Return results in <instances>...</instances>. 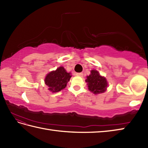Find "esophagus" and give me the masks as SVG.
<instances>
[{
    "instance_id": "34e87169",
    "label": "esophagus",
    "mask_w": 148,
    "mask_h": 148,
    "mask_svg": "<svg viewBox=\"0 0 148 148\" xmlns=\"http://www.w3.org/2000/svg\"><path fill=\"white\" fill-rule=\"evenodd\" d=\"M76 75L77 76L83 77V72H79V73H76Z\"/></svg>"
}]
</instances>
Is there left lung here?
<instances>
[{
    "label": "left lung",
    "instance_id": "8db88e82",
    "mask_svg": "<svg viewBox=\"0 0 148 148\" xmlns=\"http://www.w3.org/2000/svg\"><path fill=\"white\" fill-rule=\"evenodd\" d=\"M88 90L94 94H99L105 92L108 86L106 77L100 76L96 70L91 71V74L86 77L85 80Z\"/></svg>",
    "mask_w": 148,
    "mask_h": 148
}]
</instances>
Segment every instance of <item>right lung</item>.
I'll return each instance as SVG.
<instances>
[{
  "label": "right lung",
  "instance_id": "right-lung-1",
  "mask_svg": "<svg viewBox=\"0 0 148 148\" xmlns=\"http://www.w3.org/2000/svg\"><path fill=\"white\" fill-rule=\"evenodd\" d=\"M71 76V73L67 72L64 67H59L56 71L46 75L45 82L49 91L53 93L58 92L66 87Z\"/></svg>",
  "mask_w": 148,
  "mask_h": 148
}]
</instances>
